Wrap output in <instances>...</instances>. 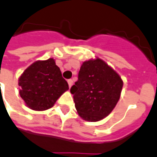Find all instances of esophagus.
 <instances>
[{"instance_id": "obj_1", "label": "esophagus", "mask_w": 157, "mask_h": 157, "mask_svg": "<svg viewBox=\"0 0 157 157\" xmlns=\"http://www.w3.org/2000/svg\"><path fill=\"white\" fill-rule=\"evenodd\" d=\"M67 82H68L69 87H71V86L73 85V81H72L71 79H70V80H68V81H67Z\"/></svg>"}]
</instances>
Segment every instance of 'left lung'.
Instances as JSON below:
<instances>
[{"instance_id": "left-lung-1", "label": "left lung", "mask_w": 157, "mask_h": 157, "mask_svg": "<svg viewBox=\"0 0 157 157\" xmlns=\"http://www.w3.org/2000/svg\"><path fill=\"white\" fill-rule=\"evenodd\" d=\"M123 81L101 59L83 62L71 88L75 107L83 119L97 122L109 115L120 98Z\"/></svg>"}]
</instances>
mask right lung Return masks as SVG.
<instances>
[{"label": "right lung", "mask_w": 157, "mask_h": 157, "mask_svg": "<svg viewBox=\"0 0 157 157\" xmlns=\"http://www.w3.org/2000/svg\"><path fill=\"white\" fill-rule=\"evenodd\" d=\"M20 96L33 110L52 108L57 99L69 89L54 59L34 62L26 69L18 81Z\"/></svg>", "instance_id": "1"}]
</instances>
